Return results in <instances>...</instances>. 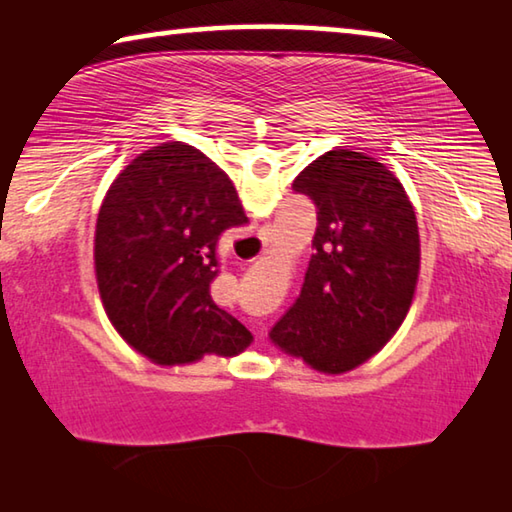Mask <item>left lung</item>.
<instances>
[{
    "mask_svg": "<svg viewBox=\"0 0 512 512\" xmlns=\"http://www.w3.org/2000/svg\"><path fill=\"white\" fill-rule=\"evenodd\" d=\"M293 189L316 205L314 255L271 341L339 375L377 354L406 318L420 273L418 221L393 171L350 149L320 155Z\"/></svg>",
    "mask_w": 512,
    "mask_h": 512,
    "instance_id": "obj_1",
    "label": "left lung"
}]
</instances>
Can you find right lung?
<instances>
[{
    "label": "right lung",
    "instance_id": "obj_1",
    "mask_svg": "<svg viewBox=\"0 0 512 512\" xmlns=\"http://www.w3.org/2000/svg\"><path fill=\"white\" fill-rule=\"evenodd\" d=\"M244 223L232 180L194 146L137 155L103 198L94 235L101 302L121 339L162 366L244 352L253 334L210 296L219 237Z\"/></svg>",
    "mask_w": 512,
    "mask_h": 512
}]
</instances>
